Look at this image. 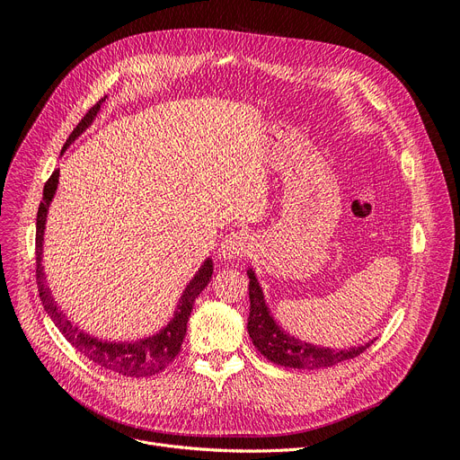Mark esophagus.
Listing matches in <instances>:
<instances>
[{"label":"esophagus","mask_w":460,"mask_h":460,"mask_svg":"<svg viewBox=\"0 0 460 460\" xmlns=\"http://www.w3.org/2000/svg\"><path fill=\"white\" fill-rule=\"evenodd\" d=\"M250 250V240L246 233H229L220 246V255L224 259H236L244 257Z\"/></svg>","instance_id":"1"}]
</instances>
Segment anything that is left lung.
Masks as SVG:
<instances>
[{"mask_svg":"<svg viewBox=\"0 0 460 460\" xmlns=\"http://www.w3.org/2000/svg\"><path fill=\"white\" fill-rule=\"evenodd\" d=\"M250 278V317H248V333L255 349L274 364L281 367L295 369H323L337 366L340 361L356 358L371 347L366 343L361 347H352L347 350H333L317 345H309L305 341L295 340L293 335L285 333L272 319L270 311L264 304V296L253 270H248Z\"/></svg>","mask_w":460,"mask_h":460,"instance_id":"8db88e82","label":"left lung"}]
</instances>
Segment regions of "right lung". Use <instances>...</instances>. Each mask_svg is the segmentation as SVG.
Instances as JSON below:
<instances>
[{"label": "right lung", "instance_id": "add662e5", "mask_svg": "<svg viewBox=\"0 0 460 460\" xmlns=\"http://www.w3.org/2000/svg\"><path fill=\"white\" fill-rule=\"evenodd\" d=\"M104 102L99 101L96 102L76 125V128L70 132L63 151L68 147V145L75 141L91 123L96 115V111L101 110V104ZM59 182V169L52 173V177L46 181L44 191H42V201L39 205L37 212V236H35V272H37V287H39V296L40 302L46 309L48 315L54 321V324L59 328V332L66 337V341L80 350L85 358H89L93 364L101 366L104 369L115 371L119 375L125 376H151L165 369L172 361L177 358L181 352V345L186 335V324L188 317L191 313L193 302L199 296V293L207 287V283L212 278V261L207 259L199 272L196 274L186 287V291L181 296V302L177 305L175 317L172 319L162 332H158L153 337H147V340H139L134 343H108V341H99L96 337H91L78 328L72 326L68 319L63 315V311H59L58 304L54 302L50 288L44 283V272L40 267V255H42V234H44V224H46V212L48 205H50L56 188Z\"/></svg>", "mask_w": 460, "mask_h": 460}]
</instances>
